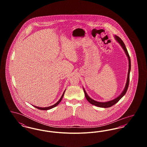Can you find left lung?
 <instances>
[{
  "label": "left lung",
  "instance_id": "1",
  "mask_svg": "<svg viewBox=\"0 0 147 147\" xmlns=\"http://www.w3.org/2000/svg\"><path fill=\"white\" fill-rule=\"evenodd\" d=\"M115 38L116 39V40L119 42V45L121 46V47H122V49L124 50V51L126 53V56L128 57V63H129V68H128V75H127V82H126V86L125 88L124 89V90L122 91V92L119 95L117 98L109 101H107V102H98L96 101L93 99H92L91 98H90L88 95L87 94L86 92L85 91L84 88H83V90H84V94H85V98L87 99V100L92 105H95L96 106H98L99 107H104V108H107V107H110L111 106H112L113 105H115V104H116L117 102H119V100L122 98L125 94H126V92L127 91L128 88V85H129V74H130V71H131V59H130V57L129 56L128 52L127 51V49H126L125 45L124 43V42H123V41L119 37V36L115 35Z\"/></svg>",
  "mask_w": 147,
  "mask_h": 147
}]
</instances>
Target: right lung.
I'll return each mask as SVG.
<instances>
[{
    "instance_id": "add662e5",
    "label": "right lung",
    "mask_w": 147,
    "mask_h": 147,
    "mask_svg": "<svg viewBox=\"0 0 147 147\" xmlns=\"http://www.w3.org/2000/svg\"><path fill=\"white\" fill-rule=\"evenodd\" d=\"M65 91V90H64V92H63V94H62L61 98H60V99L59 100V101H57L55 104H54V105H52V106H49V107H37V106H34V105H33V106H34L36 108L38 109H40V110H49V109H52V108H53V107L57 106V105H58V104L60 103V102L61 101L62 98H63V96H64Z\"/></svg>"
}]
</instances>
